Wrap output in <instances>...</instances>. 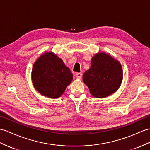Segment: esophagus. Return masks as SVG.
<instances>
[{"instance_id": "obj_1", "label": "esophagus", "mask_w": 150, "mask_h": 150, "mask_svg": "<svg viewBox=\"0 0 150 150\" xmlns=\"http://www.w3.org/2000/svg\"><path fill=\"white\" fill-rule=\"evenodd\" d=\"M76 76L78 79H81L82 78V74L81 73H77Z\"/></svg>"}]
</instances>
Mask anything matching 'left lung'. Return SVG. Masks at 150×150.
I'll use <instances>...</instances> for the list:
<instances>
[{
  "instance_id": "obj_1",
  "label": "left lung",
  "mask_w": 150,
  "mask_h": 150,
  "mask_svg": "<svg viewBox=\"0 0 150 150\" xmlns=\"http://www.w3.org/2000/svg\"><path fill=\"white\" fill-rule=\"evenodd\" d=\"M83 82L96 98H105L115 93L123 80L120 62L105 52H98L92 58L91 67L83 76Z\"/></svg>"
}]
</instances>
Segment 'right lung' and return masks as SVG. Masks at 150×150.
<instances>
[{"label": "right lung", "mask_w": 150, "mask_h": 150, "mask_svg": "<svg viewBox=\"0 0 150 150\" xmlns=\"http://www.w3.org/2000/svg\"><path fill=\"white\" fill-rule=\"evenodd\" d=\"M32 81L42 96L57 98L62 95L73 79L71 71L63 60L52 52H46L33 65Z\"/></svg>", "instance_id": "right-lung-1"}]
</instances>
